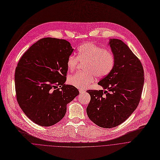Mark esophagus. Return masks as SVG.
<instances>
[{
	"mask_svg": "<svg viewBox=\"0 0 160 160\" xmlns=\"http://www.w3.org/2000/svg\"><path fill=\"white\" fill-rule=\"evenodd\" d=\"M84 92H85V91L83 90V89H80V90H79V92H80V93H83Z\"/></svg>",
	"mask_w": 160,
	"mask_h": 160,
	"instance_id": "1",
	"label": "esophagus"
}]
</instances>
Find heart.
Masks as SVG:
<instances>
[{
    "mask_svg": "<svg viewBox=\"0 0 160 160\" xmlns=\"http://www.w3.org/2000/svg\"><path fill=\"white\" fill-rule=\"evenodd\" d=\"M80 62H86L84 72H78L68 78V82L78 88L85 89L94 82L95 76L103 78L108 75L115 64L112 52L92 42H86L78 48L77 57L71 55L67 61L69 71H74Z\"/></svg>",
    "mask_w": 160,
    "mask_h": 160,
    "instance_id": "1",
    "label": "heart"
}]
</instances>
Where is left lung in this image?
Segmentation results:
<instances>
[{
	"instance_id": "obj_1",
	"label": "left lung",
	"mask_w": 160,
	"mask_h": 160,
	"mask_svg": "<svg viewBox=\"0 0 160 160\" xmlns=\"http://www.w3.org/2000/svg\"><path fill=\"white\" fill-rule=\"evenodd\" d=\"M115 58L112 71L98 83L103 90H88L91 100L86 108L89 118L103 128L122 123L137 108L144 85L141 62L124 42L110 39Z\"/></svg>"
}]
</instances>
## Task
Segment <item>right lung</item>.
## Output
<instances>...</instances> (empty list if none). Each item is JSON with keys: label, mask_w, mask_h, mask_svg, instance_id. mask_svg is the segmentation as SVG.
I'll list each match as a JSON object with an SVG mask.
<instances>
[{"label": "right lung", "mask_w": 160, "mask_h": 160, "mask_svg": "<svg viewBox=\"0 0 160 160\" xmlns=\"http://www.w3.org/2000/svg\"><path fill=\"white\" fill-rule=\"evenodd\" d=\"M73 50L66 40L44 38L31 46L18 63L17 101L24 114L39 125L58 122L66 115L67 105L79 94L76 87L64 84L67 61Z\"/></svg>", "instance_id": "right-lung-1"}]
</instances>
